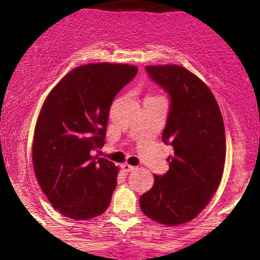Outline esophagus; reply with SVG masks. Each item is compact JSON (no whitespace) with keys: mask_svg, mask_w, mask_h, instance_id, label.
I'll list each match as a JSON object with an SVG mask.
<instances>
[{"mask_svg":"<svg viewBox=\"0 0 260 260\" xmlns=\"http://www.w3.org/2000/svg\"><path fill=\"white\" fill-rule=\"evenodd\" d=\"M122 170H123L124 172H131L133 171V170H136V166L129 165V164H123V165H122Z\"/></svg>","mask_w":260,"mask_h":260,"instance_id":"1","label":"esophagus"}]
</instances>
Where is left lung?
<instances>
[{
	"instance_id": "1",
	"label": "left lung",
	"mask_w": 260,
	"mask_h": 260,
	"mask_svg": "<svg viewBox=\"0 0 260 260\" xmlns=\"http://www.w3.org/2000/svg\"><path fill=\"white\" fill-rule=\"evenodd\" d=\"M170 96L162 140L171 143L169 171L154 175V186L140 196L143 213L162 225L193 220L208 205L221 181L226 157L223 120L213 92L196 74L177 64L147 66Z\"/></svg>"
}]
</instances>
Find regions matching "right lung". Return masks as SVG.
<instances>
[{
  "mask_svg": "<svg viewBox=\"0 0 260 260\" xmlns=\"http://www.w3.org/2000/svg\"><path fill=\"white\" fill-rule=\"evenodd\" d=\"M136 66L89 63L67 73L45 99L32 140V165L56 210L89 220L109 208L118 168L92 151L105 144L110 107Z\"/></svg>",
  "mask_w": 260,
  "mask_h": 260,
  "instance_id": "add662e5",
  "label": "right lung"
}]
</instances>
